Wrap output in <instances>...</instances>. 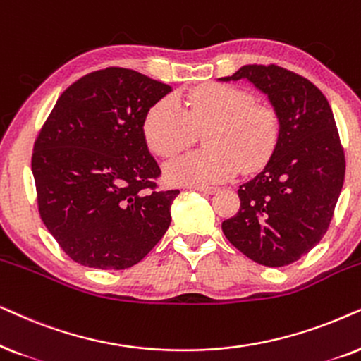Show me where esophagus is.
<instances>
[{
    "label": "esophagus",
    "mask_w": 361,
    "mask_h": 361,
    "mask_svg": "<svg viewBox=\"0 0 361 361\" xmlns=\"http://www.w3.org/2000/svg\"><path fill=\"white\" fill-rule=\"evenodd\" d=\"M190 188L195 191H201V193L206 195H214L216 191H219V186H190Z\"/></svg>",
    "instance_id": "esophagus-1"
}]
</instances>
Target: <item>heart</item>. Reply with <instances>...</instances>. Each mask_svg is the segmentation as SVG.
<instances>
[{
	"instance_id": "heart-1",
	"label": "heart",
	"mask_w": 361,
	"mask_h": 361,
	"mask_svg": "<svg viewBox=\"0 0 361 361\" xmlns=\"http://www.w3.org/2000/svg\"><path fill=\"white\" fill-rule=\"evenodd\" d=\"M203 135L206 150L181 155L165 165L173 185L209 186L238 171H252L271 158L279 138V118L267 105L254 104L246 90L233 85H206L178 102L165 97L148 110L143 133L152 152L173 157Z\"/></svg>"
}]
</instances>
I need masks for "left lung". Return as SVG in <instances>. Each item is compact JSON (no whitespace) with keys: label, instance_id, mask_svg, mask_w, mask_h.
<instances>
[{"label":"left lung","instance_id":"obj_1","mask_svg":"<svg viewBox=\"0 0 361 361\" xmlns=\"http://www.w3.org/2000/svg\"><path fill=\"white\" fill-rule=\"evenodd\" d=\"M219 82L247 80L279 118L266 166L239 186L241 208L223 223L234 247L254 262L299 261L329 229L345 180V155L329 100L310 80L279 66H243Z\"/></svg>","mask_w":361,"mask_h":361}]
</instances>
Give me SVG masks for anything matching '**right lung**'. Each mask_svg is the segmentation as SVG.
I'll return each instance as SVG.
<instances>
[{
	"label": "right lung",
	"instance_id": "add662e5",
	"mask_svg": "<svg viewBox=\"0 0 361 361\" xmlns=\"http://www.w3.org/2000/svg\"><path fill=\"white\" fill-rule=\"evenodd\" d=\"M170 85L123 67L67 87L35 143L42 223L72 261L94 269L140 262L166 233L178 190H155L160 168L143 122Z\"/></svg>",
	"mask_w": 361,
	"mask_h": 361
}]
</instances>
